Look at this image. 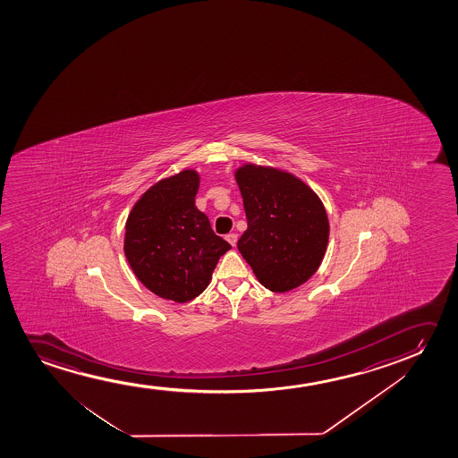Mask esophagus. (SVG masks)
<instances>
[{
    "label": "esophagus",
    "instance_id": "34e87169",
    "mask_svg": "<svg viewBox=\"0 0 458 458\" xmlns=\"http://www.w3.org/2000/svg\"><path fill=\"white\" fill-rule=\"evenodd\" d=\"M225 239L234 247L236 242H238V234H236V233H230V234H226Z\"/></svg>",
    "mask_w": 458,
    "mask_h": 458
}]
</instances>
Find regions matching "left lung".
<instances>
[{"label": "left lung", "mask_w": 458, "mask_h": 458, "mask_svg": "<svg viewBox=\"0 0 458 458\" xmlns=\"http://www.w3.org/2000/svg\"><path fill=\"white\" fill-rule=\"evenodd\" d=\"M247 230L238 249L258 282L288 293L318 270L328 244L326 208L313 189L284 170L244 164L236 170Z\"/></svg>", "instance_id": "8db88e82"}]
</instances>
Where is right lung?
I'll list each match as a JSON object with an SVG mask.
<instances>
[{
    "label": "right lung",
    "instance_id": "1",
    "mask_svg": "<svg viewBox=\"0 0 458 458\" xmlns=\"http://www.w3.org/2000/svg\"><path fill=\"white\" fill-rule=\"evenodd\" d=\"M200 176L186 169L145 192L126 219L125 257L145 288L167 301H192L232 245L195 207Z\"/></svg>",
    "mask_w": 458,
    "mask_h": 458
}]
</instances>
